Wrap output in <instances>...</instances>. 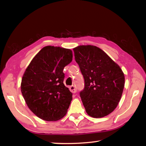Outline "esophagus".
Listing matches in <instances>:
<instances>
[{"instance_id": "esophagus-1", "label": "esophagus", "mask_w": 146, "mask_h": 146, "mask_svg": "<svg viewBox=\"0 0 146 146\" xmlns=\"http://www.w3.org/2000/svg\"><path fill=\"white\" fill-rule=\"evenodd\" d=\"M70 90L71 91V92H72L73 93H75L76 92V90L75 87L74 86H71L70 87Z\"/></svg>"}]
</instances>
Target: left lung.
I'll use <instances>...</instances> for the list:
<instances>
[{"label": "left lung", "mask_w": 146, "mask_h": 146, "mask_svg": "<svg viewBox=\"0 0 146 146\" xmlns=\"http://www.w3.org/2000/svg\"><path fill=\"white\" fill-rule=\"evenodd\" d=\"M73 51L84 78L80 96L86 113L93 118L110 115L122 97L125 84L122 69L97 46L80 45Z\"/></svg>", "instance_id": "left-lung-1"}]
</instances>
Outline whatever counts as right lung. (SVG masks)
I'll list each match as a JSON object with an SVG mask.
<instances>
[{"mask_svg":"<svg viewBox=\"0 0 146 146\" xmlns=\"http://www.w3.org/2000/svg\"><path fill=\"white\" fill-rule=\"evenodd\" d=\"M72 60L71 49L47 46L24 71L22 94L29 110L42 120L57 121L67 113L73 95L63 83V70Z\"/></svg>","mask_w":146,"mask_h":146,"instance_id":"obj_1","label":"right lung"}]
</instances>
